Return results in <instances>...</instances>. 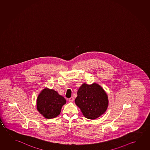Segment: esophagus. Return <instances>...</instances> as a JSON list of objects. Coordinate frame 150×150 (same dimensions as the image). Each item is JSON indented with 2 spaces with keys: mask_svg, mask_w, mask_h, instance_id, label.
<instances>
[{
  "mask_svg": "<svg viewBox=\"0 0 150 150\" xmlns=\"http://www.w3.org/2000/svg\"><path fill=\"white\" fill-rule=\"evenodd\" d=\"M73 101H74V98H73V97H71V98H69V101L73 102Z\"/></svg>",
  "mask_w": 150,
  "mask_h": 150,
  "instance_id": "34e87169",
  "label": "esophagus"
}]
</instances>
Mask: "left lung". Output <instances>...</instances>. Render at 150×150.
<instances>
[{"label": "left lung", "mask_w": 150, "mask_h": 150, "mask_svg": "<svg viewBox=\"0 0 150 150\" xmlns=\"http://www.w3.org/2000/svg\"><path fill=\"white\" fill-rule=\"evenodd\" d=\"M75 102L83 116L90 120H95L104 113L108 103L106 93L96 83L91 85L83 83L77 91Z\"/></svg>", "instance_id": "left-lung-1"}]
</instances>
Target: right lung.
I'll use <instances>...</instances> for the list:
<instances>
[{
    "label": "right lung",
    "instance_id": "obj_1",
    "mask_svg": "<svg viewBox=\"0 0 150 150\" xmlns=\"http://www.w3.org/2000/svg\"><path fill=\"white\" fill-rule=\"evenodd\" d=\"M66 100L53 89H45L40 92L37 100V110L48 119L57 117L61 112Z\"/></svg>",
    "mask_w": 150,
    "mask_h": 150
}]
</instances>
